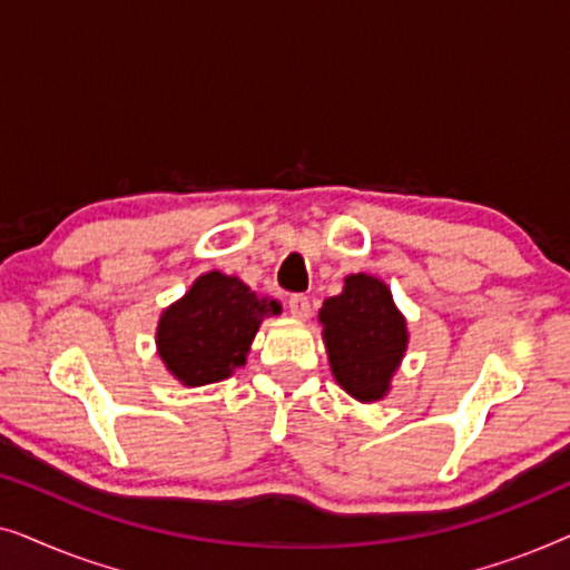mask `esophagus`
Instances as JSON below:
<instances>
[{"mask_svg": "<svg viewBox=\"0 0 570 570\" xmlns=\"http://www.w3.org/2000/svg\"><path fill=\"white\" fill-rule=\"evenodd\" d=\"M287 306H291V314L298 318H308L311 316V298L303 293H295L287 298Z\"/></svg>", "mask_w": 570, "mask_h": 570, "instance_id": "obj_1", "label": "esophagus"}]
</instances>
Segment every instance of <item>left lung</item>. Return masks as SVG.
I'll list each match as a JSON object with an SVG mask.
<instances>
[{
	"label": "left lung",
	"instance_id": "left-lung-1",
	"mask_svg": "<svg viewBox=\"0 0 570 570\" xmlns=\"http://www.w3.org/2000/svg\"><path fill=\"white\" fill-rule=\"evenodd\" d=\"M334 379L361 402L381 400L407 347V326L389 287L376 277L350 275L345 291L318 311Z\"/></svg>",
	"mask_w": 570,
	"mask_h": 570
}]
</instances>
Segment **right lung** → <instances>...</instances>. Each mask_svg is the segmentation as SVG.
<instances>
[{
	"label": "right lung",
	"mask_w": 570,
	"mask_h": 570,
	"mask_svg": "<svg viewBox=\"0 0 570 570\" xmlns=\"http://www.w3.org/2000/svg\"><path fill=\"white\" fill-rule=\"evenodd\" d=\"M275 301L220 272L202 275L181 301L163 311L158 347L168 371L186 386L213 384L246 363L248 345L264 314H277Z\"/></svg>",
	"instance_id": "add662e5"
}]
</instances>
